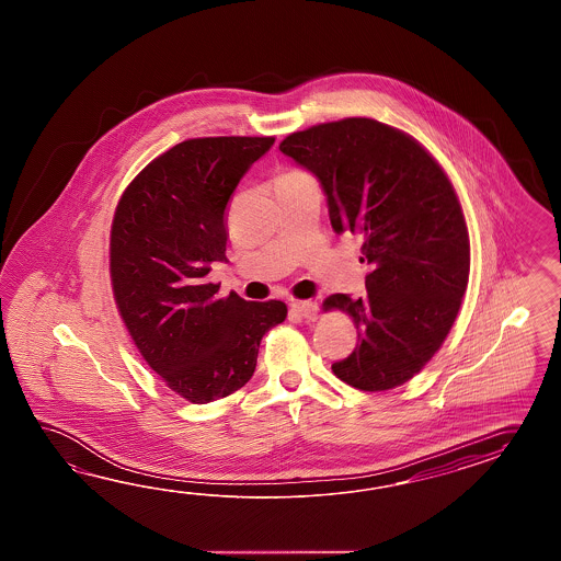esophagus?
I'll return each instance as SVG.
<instances>
[{
    "instance_id": "1",
    "label": "esophagus",
    "mask_w": 561,
    "mask_h": 561,
    "mask_svg": "<svg viewBox=\"0 0 561 561\" xmlns=\"http://www.w3.org/2000/svg\"><path fill=\"white\" fill-rule=\"evenodd\" d=\"M289 310H291L294 314L306 318V320H316V316H318V304L312 300H294L289 304Z\"/></svg>"
}]
</instances>
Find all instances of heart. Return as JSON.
Wrapping results in <instances>:
<instances>
[{
  "label": "heart",
  "mask_w": 561,
  "mask_h": 561,
  "mask_svg": "<svg viewBox=\"0 0 561 561\" xmlns=\"http://www.w3.org/2000/svg\"><path fill=\"white\" fill-rule=\"evenodd\" d=\"M291 172H298V170H291ZM291 172H287V174H291Z\"/></svg>",
  "instance_id": "obj_1"
}]
</instances>
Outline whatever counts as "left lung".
Returning a JSON list of instances; mask_svg holds the SVG:
<instances>
[{"label":"left lung","mask_w":561,"mask_h":561,"mask_svg":"<svg viewBox=\"0 0 561 561\" xmlns=\"http://www.w3.org/2000/svg\"><path fill=\"white\" fill-rule=\"evenodd\" d=\"M279 150L318 176L332 229L363 237L367 294H332L322 308L353 318V355L332 365L360 391H387L436 355L470 274L465 213L448 174L410 134L369 117L296 131Z\"/></svg>","instance_id":"1"}]
</instances>
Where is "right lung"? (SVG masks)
<instances>
[{
    "label": "right lung",
    "instance_id": "1",
    "mask_svg": "<svg viewBox=\"0 0 561 561\" xmlns=\"http://www.w3.org/2000/svg\"><path fill=\"white\" fill-rule=\"evenodd\" d=\"M275 137H194L151 160L111 222L113 298L139 355L174 393L208 403L241 389L284 301H247L206 282L227 260V205Z\"/></svg>",
    "mask_w": 561,
    "mask_h": 561
}]
</instances>
